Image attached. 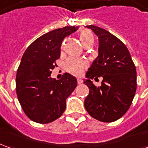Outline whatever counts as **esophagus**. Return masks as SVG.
Wrapping results in <instances>:
<instances>
[{"mask_svg":"<svg viewBox=\"0 0 148 148\" xmlns=\"http://www.w3.org/2000/svg\"><path fill=\"white\" fill-rule=\"evenodd\" d=\"M77 84H82V79H81V78H77Z\"/></svg>","mask_w":148,"mask_h":148,"instance_id":"1","label":"esophagus"}]
</instances>
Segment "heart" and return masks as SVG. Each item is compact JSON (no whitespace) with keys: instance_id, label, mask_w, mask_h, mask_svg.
I'll return each mask as SVG.
<instances>
[{"instance_id":"heart-1","label":"heart","mask_w":148,"mask_h":148,"mask_svg":"<svg viewBox=\"0 0 148 148\" xmlns=\"http://www.w3.org/2000/svg\"><path fill=\"white\" fill-rule=\"evenodd\" d=\"M79 39L83 46L87 44H93L94 37L93 33L90 30L84 29L82 30L79 33ZM87 66V62L83 59L77 58H71L68 59L66 63V69L68 72L73 74H80L84 68Z\"/></svg>"}]
</instances>
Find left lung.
Wrapping results in <instances>:
<instances>
[{
    "label": "left lung",
    "instance_id": "8db88e82",
    "mask_svg": "<svg viewBox=\"0 0 148 148\" xmlns=\"http://www.w3.org/2000/svg\"><path fill=\"white\" fill-rule=\"evenodd\" d=\"M99 40L98 56L93 62L84 79L90 89L85 99L89 114L102 122H113L124 116L132 105L136 90V70L127 47L104 28L86 26ZM103 77L102 86L91 81Z\"/></svg>",
    "mask_w": 148,
    "mask_h": 148
}]
</instances>
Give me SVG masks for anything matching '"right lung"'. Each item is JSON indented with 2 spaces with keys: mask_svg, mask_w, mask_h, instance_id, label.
Masks as SVG:
<instances>
[{
  "mask_svg": "<svg viewBox=\"0 0 148 148\" xmlns=\"http://www.w3.org/2000/svg\"><path fill=\"white\" fill-rule=\"evenodd\" d=\"M78 27L67 26L51 31L36 39L25 51L16 77V94L24 113L39 124H48L62 116L66 100L77 86V79L65 73L61 79L51 77L60 57L65 37Z\"/></svg>",
  "mask_w": 148,
  "mask_h": 148,
  "instance_id": "right-lung-1",
  "label": "right lung"
}]
</instances>
